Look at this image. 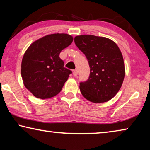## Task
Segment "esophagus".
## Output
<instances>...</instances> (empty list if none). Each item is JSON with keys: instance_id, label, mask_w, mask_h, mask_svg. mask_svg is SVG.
Masks as SVG:
<instances>
[{"instance_id": "esophagus-1", "label": "esophagus", "mask_w": 150, "mask_h": 150, "mask_svg": "<svg viewBox=\"0 0 150 150\" xmlns=\"http://www.w3.org/2000/svg\"><path fill=\"white\" fill-rule=\"evenodd\" d=\"M77 74H78V71L77 69H75L73 71V75L74 77H76V76L77 75Z\"/></svg>"}]
</instances>
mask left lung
<instances>
[{
	"mask_svg": "<svg viewBox=\"0 0 150 150\" xmlns=\"http://www.w3.org/2000/svg\"><path fill=\"white\" fill-rule=\"evenodd\" d=\"M74 41L90 67L89 77L80 83L81 94L95 103L110 100L120 90L125 76L123 57L118 45L110 39L93 35H77Z\"/></svg>",
	"mask_w": 150,
	"mask_h": 150,
	"instance_id": "1",
	"label": "left lung"
}]
</instances>
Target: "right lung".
Instances as JSON below:
<instances>
[{
	"instance_id": "add662e5",
	"label": "right lung",
	"mask_w": 150,
	"mask_h": 150,
	"mask_svg": "<svg viewBox=\"0 0 150 150\" xmlns=\"http://www.w3.org/2000/svg\"><path fill=\"white\" fill-rule=\"evenodd\" d=\"M73 40L67 34L47 35L33 42L26 51L21 75L24 86L35 97L49 98L62 91L72 71L64 67L59 54Z\"/></svg>"
}]
</instances>
